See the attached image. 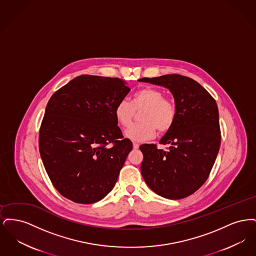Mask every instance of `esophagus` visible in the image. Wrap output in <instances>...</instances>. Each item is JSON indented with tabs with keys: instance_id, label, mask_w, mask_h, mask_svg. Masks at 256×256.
<instances>
[{
	"instance_id": "1",
	"label": "esophagus",
	"mask_w": 256,
	"mask_h": 256,
	"mask_svg": "<svg viewBox=\"0 0 256 256\" xmlns=\"http://www.w3.org/2000/svg\"><path fill=\"white\" fill-rule=\"evenodd\" d=\"M139 148V144L138 143H136V142H134V148Z\"/></svg>"
}]
</instances>
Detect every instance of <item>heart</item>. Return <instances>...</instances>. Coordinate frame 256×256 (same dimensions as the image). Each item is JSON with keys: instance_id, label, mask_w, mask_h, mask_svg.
Listing matches in <instances>:
<instances>
[{"instance_id": "obj_1", "label": "heart", "mask_w": 256, "mask_h": 256, "mask_svg": "<svg viewBox=\"0 0 256 256\" xmlns=\"http://www.w3.org/2000/svg\"><path fill=\"white\" fill-rule=\"evenodd\" d=\"M143 110L140 115L141 122L128 128L124 135L134 141H145L152 138L156 130L159 134H166L172 128L176 118L174 102L165 98L162 91L152 87H146L135 92L130 102L126 100H120L114 115L122 128L132 124L135 111Z\"/></svg>"}]
</instances>
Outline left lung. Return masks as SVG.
Listing matches in <instances>:
<instances>
[{
	"mask_svg": "<svg viewBox=\"0 0 256 256\" xmlns=\"http://www.w3.org/2000/svg\"><path fill=\"white\" fill-rule=\"evenodd\" d=\"M139 82L168 88L174 98L176 118L161 138L164 150L154 144L140 146L141 172L158 195L180 200L195 193L206 182L220 145L216 100L194 80L176 74L143 78Z\"/></svg>",
	"mask_w": 256,
	"mask_h": 256,
	"instance_id": "obj_1",
	"label": "left lung"
}]
</instances>
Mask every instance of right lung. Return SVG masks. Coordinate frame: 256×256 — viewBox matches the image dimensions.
<instances>
[{"mask_svg": "<svg viewBox=\"0 0 256 256\" xmlns=\"http://www.w3.org/2000/svg\"><path fill=\"white\" fill-rule=\"evenodd\" d=\"M118 78L82 74L48 102L39 130V152L54 188L66 198L89 204L115 186L132 142L114 115L130 92Z\"/></svg>", "mask_w": 256, "mask_h": 256, "instance_id": "obj_1", "label": "right lung"}]
</instances>
